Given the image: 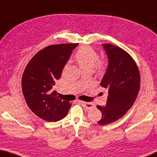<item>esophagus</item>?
I'll return each mask as SVG.
<instances>
[{"label": "esophagus", "mask_w": 157, "mask_h": 157, "mask_svg": "<svg viewBox=\"0 0 157 157\" xmlns=\"http://www.w3.org/2000/svg\"><path fill=\"white\" fill-rule=\"evenodd\" d=\"M79 102L81 103V105L83 106L84 108H86V109H91L92 108H94L95 107V105L92 103L90 102H83V101H79Z\"/></svg>", "instance_id": "34e87169"}]
</instances>
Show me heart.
Here are the masks:
<instances>
[{
    "mask_svg": "<svg viewBox=\"0 0 157 157\" xmlns=\"http://www.w3.org/2000/svg\"><path fill=\"white\" fill-rule=\"evenodd\" d=\"M98 53L89 46L81 47L75 55V59L82 70L92 71L95 66L97 73L102 75L106 69L107 62L105 60L98 61Z\"/></svg>",
    "mask_w": 157,
    "mask_h": 157,
    "instance_id": "obj_1",
    "label": "heart"
}]
</instances>
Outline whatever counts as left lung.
<instances>
[{"instance_id": "left-lung-1", "label": "left lung", "mask_w": 157, "mask_h": 157, "mask_svg": "<svg viewBox=\"0 0 157 157\" xmlns=\"http://www.w3.org/2000/svg\"><path fill=\"white\" fill-rule=\"evenodd\" d=\"M102 47L108 57L107 71L100 86L108 90L107 104L98 105L102 118L97 123L102 125L123 117L134 104L140 88V73L133 58L124 50L111 44Z\"/></svg>"}]
</instances>
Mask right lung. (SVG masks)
<instances>
[{"label":"right lung","mask_w":157,"mask_h":157,"mask_svg":"<svg viewBox=\"0 0 157 157\" xmlns=\"http://www.w3.org/2000/svg\"><path fill=\"white\" fill-rule=\"evenodd\" d=\"M78 44L52 45L39 51L28 63L22 77V91L31 111L39 118L56 122L67 115L71 104L52 91L63 68Z\"/></svg>","instance_id":"obj_1"}]
</instances>
